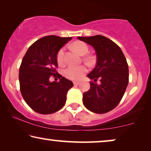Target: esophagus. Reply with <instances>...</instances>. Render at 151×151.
Here are the masks:
<instances>
[{
    "label": "esophagus",
    "instance_id": "obj_1",
    "mask_svg": "<svg viewBox=\"0 0 151 151\" xmlns=\"http://www.w3.org/2000/svg\"><path fill=\"white\" fill-rule=\"evenodd\" d=\"M73 83H74V85H75V86H77V85L80 83V82L79 81H74Z\"/></svg>",
    "mask_w": 151,
    "mask_h": 151
}]
</instances>
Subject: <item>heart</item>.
Instances as JSON below:
<instances>
[{"instance_id": "b5f03b06", "label": "heart", "mask_w": 151, "mask_h": 151, "mask_svg": "<svg viewBox=\"0 0 151 151\" xmlns=\"http://www.w3.org/2000/svg\"><path fill=\"white\" fill-rule=\"evenodd\" d=\"M73 47L78 53L80 55H83L88 53L89 48L88 46L83 42H75V43L73 44ZM65 48H61L57 52V61L59 65H63L65 63ZM94 57L91 56V55H88L85 57L86 61H88L89 63H92L94 61ZM88 71V68L85 65H70L68 68L65 69L64 72V75L68 78L74 81H78L81 79L83 77L85 74Z\"/></svg>"}]
</instances>
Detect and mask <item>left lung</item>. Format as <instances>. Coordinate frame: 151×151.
<instances>
[{"label":"left lung","mask_w":151,"mask_h":151,"mask_svg":"<svg viewBox=\"0 0 151 151\" xmlns=\"http://www.w3.org/2000/svg\"><path fill=\"white\" fill-rule=\"evenodd\" d=\"M77 37L94 48L96 65L88 76L95 82L98 79L101 81L100 84L90 82V89L83 94V103L94 113H107L118 105L128 86L127 59L117 44L105 36Z\"/></svg>","instance_id":"left-lung-1"}]
</instances>
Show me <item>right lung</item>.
Listing matches in <instances>:
<instances>
[{"label":"right lung","instance_id":"right-lung-1","mask_svg":"<svg viewBox=\"0 0 151 151\" xmlns=\"http://www.w3.org/2000/svg\"><path fill=\"white\" fill-rule=\"evenodd\" d=\"M72 39L56 35L43 37L31 45L19 70L21 94L27 105L37 113L50 114L64 106L68 91L73 83L57 73V54ZM60 78L50 83V76Z\"/></svg>","mask_w":151,"mask_h":151}]
</instances>
